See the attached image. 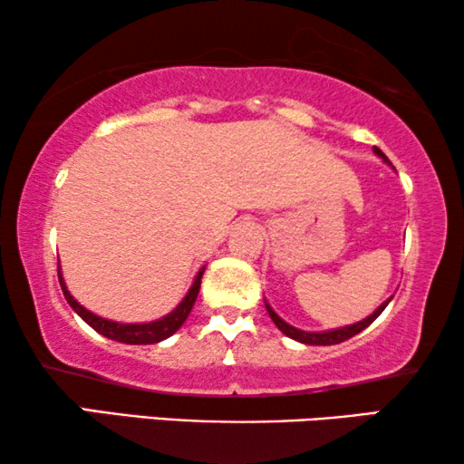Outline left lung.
Here are the masks:
<instances>
[{"mask_svg":"<svg viewBox=\"0 0 464 464\" xmlns=\"http://www.w3.org/2000/svg\"><path fill=\"white\" fill-rule=\"evenodd\" d=\"M373 151H376V156L382 158V160L391 167V160L382 154V151H380L378 148H373ZM391 300H392V295L389 297V300H384L382 304H380V306L373 310L370 316H365L363 321H357V323H353V325H344V327H338V329H327V332H304V329H297L294 325H289L287 321H283L281 316H278L275 310H272L268 302L264 300V304H266V310H268L270 319L275 321V325L281 329V332L287 335V338L295 340V342H302V344H310V346H332V344H340V342L353 338V335L363 332L365 327H370L372 323L376 321L380 314H382V310L389 306Z\"/></svg>","mask_w":464,"mask_h":464,"instance_id":"8db88e82","label":"left lung"}]
</instances>
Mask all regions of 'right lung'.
I'll list each match as a JSON object with an SVG mask.
<instances>
[{"instance_id":"1","label":"right lung","mask_w":464,"mask_h":464,"mask_svg":"<svg viewBox=\"0 0 464 464\" xmlns=\"http://www.w3.org/2000/svg\"><path fill=\"white\" fill-rule=\"evenodd\" d=\"M202 272H205V266H202V268L198 270V275L194 276V283H192V287L188 289L186 297H183V300L177 304V306L170 310L169 314H164V316H160V319L150 321V323H118V321L103 319V316L91 313V310L82 306V304L75 300L72 294H69L65 278H63L61 266H59V283H61L63 295H65V300L69 302V306H72L75 313L82 316V321L88 323L94 332H99L101 335H105V338H110V340L122 342V344H158V342L170 338V335H173L177 329L186 323L189 313H192V306H194L196 297H198V291H200Z\"/></svg>"}]
</instances>
